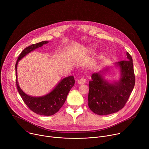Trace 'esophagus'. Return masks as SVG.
<instances>
[{"label":"esophagus","mask_w":149,"mask_h":149,"mask_svg":"<svg viewBox=\"0 0 149 149\" xmlns=\"http://www.w3.org/2000/svg\"><path fill=\"white\" fill-rule=\"evenodd\" d=\"M86 79H84V78H80L78 80L77 83L79 84H80V85H82V84H85V82H86Z\"/></svg>","instance_id":"1"}]
</instances>
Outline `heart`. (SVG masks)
Here are the masks:
<instances>
[{"label": "heart", "instance_id": "b5f03b06", "mask_svg": "<svg viewBox=\"0 0 149 149\" xmlns=\"http://www.w3.org/2000/svg\"><path fill=\"white\" fill-rule=\"evenodd\" d=\"M95 45H90L87 47V50L89 51H91L94 50L95 49Z\"/></svg>", "mask_w": 149, "mask_h": 149}]
</instances>
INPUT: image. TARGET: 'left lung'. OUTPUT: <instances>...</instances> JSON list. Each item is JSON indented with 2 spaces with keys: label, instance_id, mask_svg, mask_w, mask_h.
I'll list each match as a JSON object with an SVG mask.
<instances>
[{
  "label": "left lung",
  "instance_id": "1",
  "mask_svg": "<svg viewBox=\"0 0 149 149\" xmlns=\"http://www.w3.org/2000/svg\"><path fill=\"white\" fill-rule=\"evenodd\" d=\"M127 59L114 63L120 70L118 80L110 81L105 79V68L94 73L89 82L88 106L94 113L102 116L118 112L128 100L135 84L133 59L126 52Z\"/></svg>",
  "mask_w": 149,
  "mask_h": 149
}]
</instances>
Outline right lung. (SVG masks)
Returning a JSON list of instances; mask_svg holds the SVG:
<instances>
[{
	"label": "right lung",
	"instance_id": "add662e5",
	"mask_svg": "<svg viewBox=\"0 0 149 149\" xmlns=\"http://www.w3.org/2000/svg\"><path fill=\"white\" fill-rule=\"evenodd\" d=\"M48 42V41H42L26 48L19 55L15 65L16 86L20 95L31 110L38 114L47 116H52L57 113L64 104L68 93L75 84L74 76H69L62 79L47 94L40 97H33L25 93L19 87L17 77V67L18 62L21 59Z\"/></svg>",
	"mask_w": 149,
	"mask_h": 149
}]
</instances>
